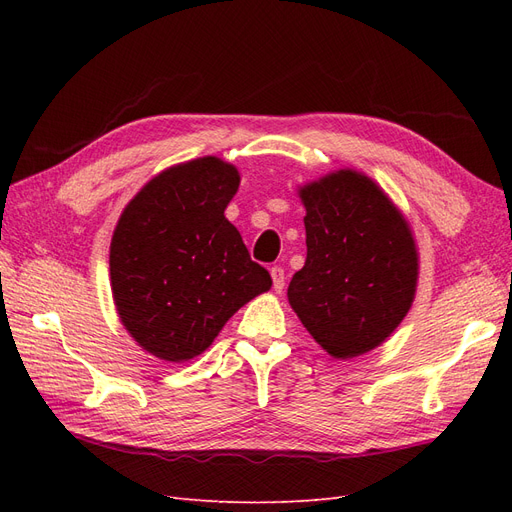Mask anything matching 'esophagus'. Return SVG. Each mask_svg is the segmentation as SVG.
<instances>
[{"label":"esophagus","instance_id":"esophagus-1","mask_svg":"<svg viewBox=\"0 0 512 512\" xmlns=\"http://www.w3.org/2000/svg\"><path fill=\"white\" fill-rule=\"evenodd\" d=\"M271 280H273V288L275 292H282L284 284H286V273L282 267H273L271 269Z\"/></svg>","mask_w":512,"mask_h":512}]
</instances>
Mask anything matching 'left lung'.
<instances>
[{
  "instance_id": "left-lung-1",
  "label": "left lung",
  "mask_w": 512,
  "mask_h": 512,
  "mask_svg": "<svg viewBox=\"0 0 512 512\" xmlns=\"http://www.w3.org/2000/svg\"><path fill=\"white\" fill-rule=\"evenodd\" d=\"M307 258L288 301L335 359L378 348L410 312L418 254L412 230L376 181L344 168L303 185Z\"/></svg>"
}]
</instances>
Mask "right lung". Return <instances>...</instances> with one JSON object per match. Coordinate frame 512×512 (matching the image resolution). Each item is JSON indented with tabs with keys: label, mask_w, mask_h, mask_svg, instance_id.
I'll return each instance as SVG.
<instances>
[{
	"label": "right lung",
	"mask_w": 512,
	"mask_h": 512,
	"mask_svg": "<svg viewBox=\"0 0 512 512\" xmlns=\"http://www.w3.org/2000/svg\"><path fill=\"white\" fill-rule=\"evenodd\" d=\"M239 170L215 156L170 166L123 209L111 241L117 314L162 361L203 354L228 318L271 288L226 207Z\"/></svg>",
	"instance_id": "right-lung-1"
}]
</instances>
